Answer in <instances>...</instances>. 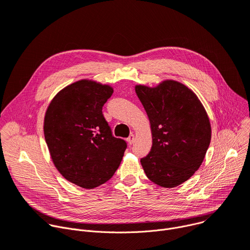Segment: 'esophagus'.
<instances>
[{
  "label": "esophagus",
  "mask_w": 250,
  "mask_h": 250,
  "mask_svg": "<svg viewBox=\"0 0 250 250\" xmlns=\"http://www.w3.org/2000/svg\"><path fill=\"white\" fill-rule=\"evenodd\" d=\"M134 140H135V136L133 134H131L128 138H127V142L129 145H132L134 143Z\"/></svg>",
  "instance_id": "1"
}]
</instances>
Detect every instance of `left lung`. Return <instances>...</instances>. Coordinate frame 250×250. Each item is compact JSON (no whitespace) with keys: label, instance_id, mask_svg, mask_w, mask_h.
I'll return each mask as SVG.
<instances>
[{"label":"left lung","instance_id":"obj_1","mask_svg":"<svg viewBox=\"0 0 250 250\" xmlns=\"http://www.w3.org/2000/svg\"><path fill=\"white\" fill-rule=\"evenodd\" d=\"M149 117L153 144L141 158L149 180L174 188L188 180L202 165L210 143L211 129L206 110L190 89L167 80L155 88L135 87Z\"/></svg>","mask_w":250,"mask_h":250}]
</instances>
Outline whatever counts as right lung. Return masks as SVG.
Returning a JSON list of instances; mask_svg holds the SVG:
<instances>
[{"label":"right lung","instance_id":"1","mask_svg":"<svg viewBox=\"0 0 250 250\" xmlns=\"http://www.w3.org/2000/svg\"><path fill=\"white\" fill-rule=\"evenodd\" d=\"M112 93L108 85L80 80L60 91L46 110L43 131L53 164L81 188H93L112 178L127 149L102 113Z\"/></svg>","mask_w":250,"mask_h":250}]
</instances>
